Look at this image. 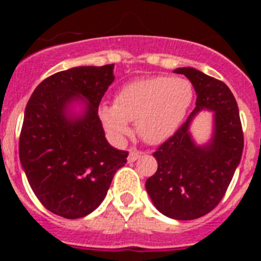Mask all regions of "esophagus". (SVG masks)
Segmentation results:
<instances>
[{
	"instance_id": "34e87169",
	"label": "esophagus",
	"mask_w": 261,
	"mask_h": 261,
	"mask_svg": "<svg viewBox=\"0 0 261 261\" xmlns=\"http://www.w3.org/2000/svg\"><path fill=\"white\" fill-rule=\"evenodd\" d=\"M140 156H141V151L137 150L136 147H130V149H129L128 162H135V161H137Z\"/></svg>"
}]
</instances>
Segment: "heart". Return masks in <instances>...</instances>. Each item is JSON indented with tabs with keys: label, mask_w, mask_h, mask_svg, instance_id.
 <instances>
[{
	"label": "heart",
	"mask_w": 261,
	"mask_h": 261,
	"mask_svg": "<svg viewBox=\"0 0 261 261\" xmlns=\"http://www.w3.org/2000/svg\"><path fill=\"white\" fill-rule=\"evenodd\" d=\"M193 98L188 80L153 77L133 81L119 90L114 106L99 111L106 129L116 138L129 135L136 123L138 135L149 144L171 137L186 116Z\"/></svg>",
	"instance_id": "obj_1"
}]
</instances>
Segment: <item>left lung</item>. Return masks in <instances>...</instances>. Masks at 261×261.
I'll use <instances>...</instances> for the list:
<instances>
[{
    "instance_id": "1",
    "label": "left lung",
    "mask_w": 261,
    "mask_h": 261,
    "mask_svg": "<svg viewBox=\"0 0 261 261\" xmlns=\"http://www.w3.org/2000/svg\"><path fill=\"white\" fill-rule=\"evenodd\" d=\"M196 90V107L176 132L153 153L155 174L146 191L159 212L174 220H196L213 211L229 188L243 153V129L234 95L222 81L193 68H179ZM215 112L216 128L206 147L193 144L188 133L192 117L201 109Z\"/></svg>"
}]
</instances>
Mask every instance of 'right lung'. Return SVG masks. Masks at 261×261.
<instances>
[{
  "mask_svg": "<svg viewBox=\"0 0 261 261\" xmlns=\"http://www.w3.org/2000/svg\"><path fill=\"white\" fill-rule=\"evenodd\" d=\"M114 65L78 66L41 81L32 93L19 136V158L41 205L64 218H81L98 208L128 151L105 137L98 108L114 82ZM84 96L87 112L65 116L67 103Z\"/></svg>",
  "mask_w": 261,
  "mask_h": 261,
  "instance_id": "1",
  "label": "right lung"
}]
</instances>
